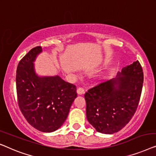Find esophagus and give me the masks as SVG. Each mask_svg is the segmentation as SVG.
<instances>
[{
	"label": "esophagus",
	"instance_id": "esophagus-1",
	"mask_svg": "<svg viewBox=\"0 0 156 156\" xmlns=\"http://www.w3.org/2000/svg\"><path fill=\"white\" fill-rule=\"evenodd\" d=\"M84 89L83 88V87H78V88L77 89V93L78 95H83V93H84Z\"/></svg>",
	"mask_w": 156,
	"mask_h": 156
}]
</instances>
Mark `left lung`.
Instances as JSON below:
<instances>
[{
	"label": "left lung",
	"instance_id": "obj_1",
	"mask_svg": "<svg viewBox=\"0 0 156 156\" xmlns=\"http://www.w3.org/2000/svg\"><path fill=\"white\" fill-rule=\"evenodd\" d=\"M144 73L139 61L126 66L117 77L85 94L87 121L98 132L112 134L130 121L142 91Z\"/></svg>",
	"mask_w": 156,
	"mask_h": 156
}]
</instances>
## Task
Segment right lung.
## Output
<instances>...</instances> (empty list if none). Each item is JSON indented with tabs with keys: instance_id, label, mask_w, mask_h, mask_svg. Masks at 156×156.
<instances>
[{
	"instance_id": "right-lung-1",
	"label": "right lung",
	"mask_w": 156,
	"mask_h": 156,
	"mask_svg": "<svg viewBox=\"0 0 156 156\" xmlns=\"http://www.w3.org/2000/svg\"><path fill=\"white\" fill-rule=\"evenodd\" d=\"M41 47L30 50L21 59L16 71L18 105L28 123L42 132H53L62 126L77 97L76 87L58 75L40 76L34 62Z\"/></svg>"
}]
</instances>
